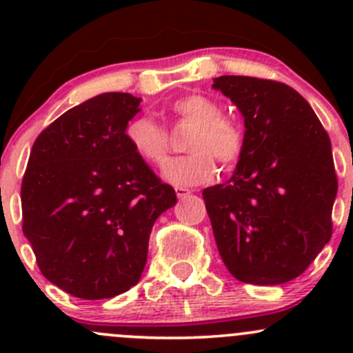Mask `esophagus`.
Instances as JSON below:
<instances>
[{
	"mask_svg": "<svg viewBox=\"0 0 353 353\" xmlns=\"http://www.w3.org/2000/svg\"><path fill=\"white\" fill-rule=\"evenodd\" d=\"M176 194H177V198H179V199H184V198L190 196L191 190H188V188H183V186H177L176 188Z\"/></svg>",
	"mask_w": 353,
	"mask_h": 353,
	"instance_id": "obj_1",
	"label": "esophagus"
}]
</instances>
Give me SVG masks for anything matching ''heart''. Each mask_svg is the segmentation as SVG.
Wrapping results in <instances>:
<instances>
[{"instance_id":"heart-1","label":"heart","mask_w":353,"mask_h":353,"mask_svg":"<svg viewBox=\"0 0 353 353\" xmlns=\"http://www.w3.org/2000/svg\"><path fill=\"white\" fill-rule=\"evenodd\" d=\"M170 116L191 124L184 138L186 155L176 157L163 169V177L177 186L208 183L215 176V160L223 167L236 165L244 152V130L234 117L222 114L216 101L203 94H188L169 105ZM131 150L148 165L160 167L169 154V133L152 117H134L126 126Z\"/></svg>"}]
</instances>
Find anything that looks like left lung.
Masks as SVG:
<instances>
[{"label": "left lung", "mask_w": 353, "mask_h": 353, "mask_svg": "<svg viewBox=\"0 0 353 353\" xmlns=\"http://www.w3.org/2000/svg\"><path fill=\"white\" fill-rule=\"evenodd\" d=\"M244 116V152L225 184L203 191L216 248L239 282L279 285L307 270L333 234L331 141L299 92L282 81L219 77Z\"/></svg>", "instance_id": "obj_1"}]
</instances>
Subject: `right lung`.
I'll use <instances>...</instances> for the list:
<instances>
[{
  "instance_id": "right-lung-1",
  "label": "right lung",
  "mask_w": 353,
  "mask_h": 353,
  "mask_svg": "<svg viewBox=\"0 0 353 353\" xmlns=\"http://www.w3.org/2000/svg\"><path fill=\"white\" fill-rule=\"evenodd\" d=\"M140 99L97 95L66 110L34 141L22 181V230L42 275L85 301L137 285L152 227L176 205L126 140Z\"/></svg>"
}]
</instances>
